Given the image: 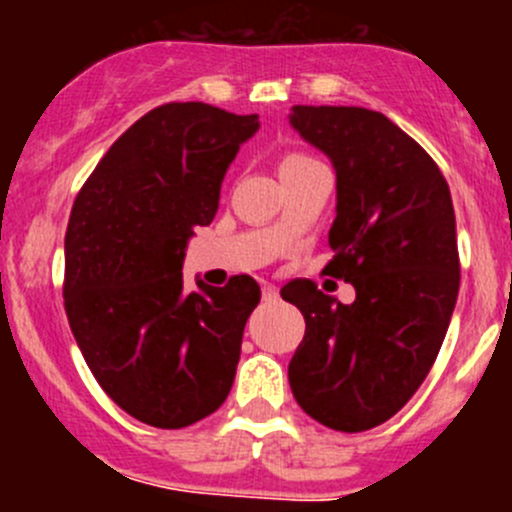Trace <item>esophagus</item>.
I'll use <instances>...</instances> for the list:
<instances>
[{
    "mask_svg": "<svg viewBox=\"0 0 512 512\" xmlns=\"http://www.w3.org/2000/svg\"><path fill=\"white\" fill-rule=\"evenodd\" d=\"M262 297H265V302H275V299L280 297V289L270 285V282H265V285H262Z\"/></svg>",
    "mask_w": 512,
    "mask_h": 512,
    "instance_id": "esophagus-1",
    "label": "esophagus"
}]
</instances>
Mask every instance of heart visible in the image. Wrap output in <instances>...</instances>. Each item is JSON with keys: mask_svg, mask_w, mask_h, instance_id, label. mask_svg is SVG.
Listing matches in <instances>:
<instances>
[{"mask_svg": "<svg viewBox=\"0 0 512 512\" xmlns=\"http://www.w3.org/2000/svg\"><path fill=\"white\" fill-rule=\"evenodd\" d=\"M314 163V158L304 156V153H285V156L280 158V173H287V170H294V168H302V165H309Z\"/></svg>", "mask_w": 512, "mask_h": 512, "instance_id": "obj_1", "label": "heart"}]
</instances>
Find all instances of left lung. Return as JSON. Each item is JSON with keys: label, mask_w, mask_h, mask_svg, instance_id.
I'll return each mask as SVG.
<instances>
[{"label": "left lung", "mask_w": 512, "mask_h": 512, "mask_svg": "<svg viewBox=\"0 0 512 512\" xmlns=\"http://www.w3.org/2000/svg\"><path fill=\"white\" fill-rule=\"evenodd\" d=\"M289 126L332 160L327 270L356 289L342 304L307 280L282 287L307 324L289 386L314 421L366 431L416 394L446 337L461 282L451 190L431 156L379 111L292 106Z\"/></svg>", "instance_id": "obj_1"}]
</instances>
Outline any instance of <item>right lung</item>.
Instances as JSON below:
<instances>
[{
	"label": "right lung",
	"instance_id": "add662e5",
	"mask_svg": "<svg viewBox=\"0 0 512 512\" xmlns=\"http://www.w3.org/2000/svg\"><path fill=\"white\" fill-rule=\"evenodd\" d=\"M260 128L210 103H165L138 118L76 198L66 227L64 304L76 344L101 389L126 414L183 428L227 399L252 277L183 287L198 225L213 223L220 185Z\"/></svg>",
	"mask_w": 512,
	"mask_h": 512
}]
</instances>
